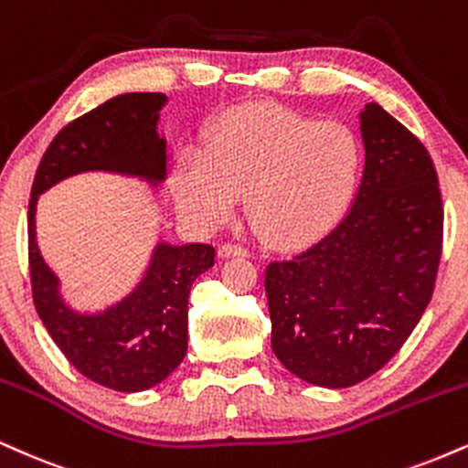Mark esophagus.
<instances>
[{"mask_svg": "<svg viewBox=\"0 0 468 468\" xmlns=\"http://www.w3.org/2000/svg\"><path fill=\"white\" fill-rule=\"evenodd\" d=\"M218 255L222 259H227V257H250V250L244 249V246H239V244H230V241H229V244L219 246Z\"/></svg>", "mask_w": 468, "mask_h": 468, "instance_id": "esophagus-1", "label": "esophagus"}]
</instances>
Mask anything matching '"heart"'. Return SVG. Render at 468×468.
I'll use <instances>...</instances> for the list:
<instances>
[{
    "mask_svg": "<svg viewBox=\"0 0 468 468\" xmlns=\"http://www.w3.org/2000/svg\"><path fill=\"white\" fill-rule=\"evenodd\" d=\"M364 150L351 126L281 109H239L213 128L205 154L187 150L174 167V194L191 222L213 229L246 194V213L268 241L301 246L346 211Z\"/></svg>",
    "mask_w": 468,
    "mask_h": 468,
    "instance_id": "obj_1",
    "label": "heart"
}]
</instances>
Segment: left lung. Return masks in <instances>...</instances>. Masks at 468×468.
Here are the masks:
<instances>
[{
    "label": "left lung",
    "mask_w": 468,
    "mask_h": 468,
    "mask_svg": "<svg viewBox=\"0 0 468 468\" xmlns=\"http://www.w3.org/2000/svg\"><path fill=\"white\" fill-rule=\"evenodd\" d=\"M366 165L353 207L294 257L268 263L272 351L314 386L384 368L430 305L442 255L438 174L420 139L377 102L362 111Z\"/></svg>",
    "instance_id": "1"
}]
</instances>
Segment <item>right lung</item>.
I'll use <instances>...</instances> for the list:
<instances>
[{"mask_svg":"<svg viewBox=\"0 0 468 468\" xmlns=\"http://www.w3.org/2000/svg\"><path fill=\"white\" fill-rule=\"evenodd\" d=\"M163 93H123L67 123L38 163L27 205V261L38 318L78 373L117 392L161 384L187 353L191 283L216 263L209 244H159L142 283L102 314H76L60 301L58 279L37 246L38 194L67 176L104 170L165 178V142L156 134Z\"/></svg>","mask_w":468,"mask_h":468,"instance_id":"obj_1","label":"right lung"}]
</instances>
